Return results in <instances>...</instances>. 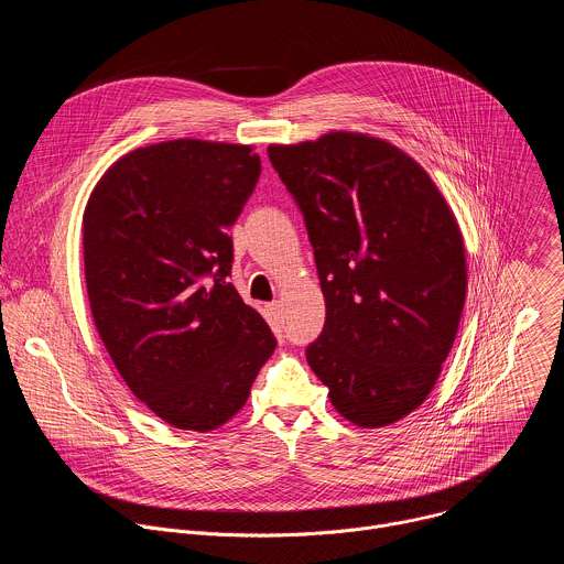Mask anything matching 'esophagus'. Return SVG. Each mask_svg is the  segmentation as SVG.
Returning a JSON list of instances; mask_svg holds the SVG:
<instances>
[{
    "mask_svg": "<svg viewBox=\"0 0 564 564\" xmlns=\"http://www.w3.org/2000/svg\"><path fill=\"white\" fill-rule=\"evenodd\" d=\"M265 316H268V321H270V326H274V328H281V324H283V312H281V303H279V301H274V303H268V305H265Z\"/></svg>",
    "mask_w": 564,
    "mask_h": 564,
    "instance_id": "1",
    "label": "esophagus"
}]
</instances>
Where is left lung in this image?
Here are the masks:
<instances>
[{
	"instance_id": "8db88e82",
	"label": "left lung",
	"mask_w": 564,
	"mask_h": 564,
	"mask_svg": "<svg viewBox=\"0 0 564 564\" xmlns=\"http://www.w3.org/2000/svg\"><path fill=\"white\" fill-rule=\"evenodd\" d=\"M268 155L303 214L326 299L310 368L348 422L406 417L433 390L464 307L451 207L411 155L366 133L270 144Z\"/></svg>"
}]
</instances>
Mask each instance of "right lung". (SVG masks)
Listing matches in <instances>:
<instances>
[{"label": "right lung", "mask_w": 564, "mask_h": 564, "mask_svg": "<svg viewBox=\"0 0 564 564\" xmlns=\"http://www.w3.org/2000/svg\"><path fill=\"white\" fill-rule=\"evenodd\" d=\"M261 176L248 144L178 138L122 155L83 220L100 339L160 420L207 433L246 406L276 348L231 274V236Z\"/></svg>", "instance_id": "1"}]
</instances>
